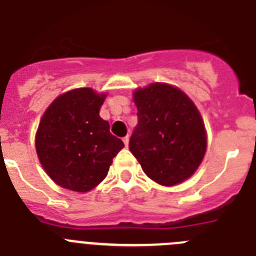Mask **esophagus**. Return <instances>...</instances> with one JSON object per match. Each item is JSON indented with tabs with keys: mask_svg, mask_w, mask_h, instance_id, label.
Returning a JSON list of instances; mask_svg holds the SVG:
<instances>
[{
	"mask_svg": "<svg viewBox=\"0 0 256 256\" xmlns=\"http://www.w3.org/2000/svg\"><path fill=\"white\" fill-rule=\"evenodd\" d=\"M123 142L126 146H128V144H130V136H126V137L123 138Z\"/></svg>",
	"mask_w": 256,
	"mask_h": 256,
	"instance_id": "esophagus-1",
	"label": "esophagus"
}]
</instances>
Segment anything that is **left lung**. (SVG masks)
I'll return each instance as SVG.
<instances>
[{
  "mask_svg": "<svg viewBox=\"0 0 256 256\" xmlns=\"http://www.w3.org/2000/svg\"><path fill=\"white\" fill-rule=\"evenodd\" d=\"M138 124L130 150L142 170L162 186H176L198 170L206 152V130L194 101L180 88L151 83L133 92Z\"/></svg>",
  "mask_w": 256,
  "mask_h": 256,
  "instance_id": "left-lung-1",
  "label": "left lung"
}]
</instances>
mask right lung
Masks as SVG:
<instances>
[{"instance_id": "add662e5", "label": "right lung", "mask_w": 256, "mask_h": 256, "mask_svg": "<svg viewBox=\"0 0 256 256\" xmlns=\"http://www.w3.org/2000/svg\"><path fill=\"white\" fill-rule=\"evenodd\" d=\"M106 94L76 88L60 94L46 108L36 133V151L54 182L76 192H88L108 176L122 140L100 116Z\"/></svg>"}]
</instances>
